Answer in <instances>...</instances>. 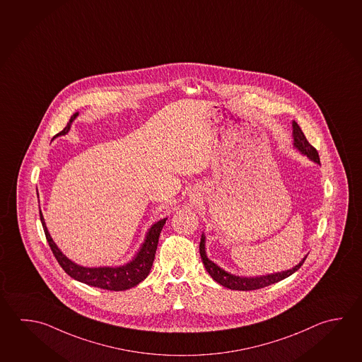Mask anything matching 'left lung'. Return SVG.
Segmentation results:
<instances>
[{
    "label": "left lung",
    "instance_id": "1",
    "mask_svg": "<svg viewBox=\"0 0 362 362\" xmlns=\"http://www.w3.org/2000/svg\"><path fill=\"white\" fill-rule=\"evenodd\" d=\"M292 126H293V145H295V148H297L305 156H308L311 160H314L315 163L320 165L319 153L308 141V139L303 135L301 127L297 125V122H295V121L292 122ZM199 250H200V257H202V260H203V264H204L205 269L211 274V278L216 282L222 284L223 287L236 289V291H252V289L264 288V287L270 286L273 283L279 282V281H282L284 278L292 276L295 272L300 269L303 262L308 257V255L303 257V260L297 264L295 268H292V269L284 270V272H279V273H274V274H268V276H249V278H246V276H233V274H230V273L226 272L222 268H219L217 264L213 263L211 260L208 259L206 252H205L204 235H202V238H200Z\"/></svg>",
    "mask_w": 362,
    "mask_h": 362
}]
</instances>
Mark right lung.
Wrapping results in <instances>:
<instances>
[{
  "instance_id": "obj_1",
  "label": "right lung",
  "mask_w": 362,
  "mask_h": 362,
  "mask_svg": "<svg viewBox=\"0 0 362 362\" xmlns=\"http://www.w3.org/2000/svg\"><path fill=\"white\" fill-rule=\"evenodd\" d=\"M78 115H79L78 112L73 115L65 129L59 132L56 136L67 134L70 130L71 122ZM40 222H42L45 235H46L47 243L49 245L53 255L59 262L61 268L65 270L69 276L79 282L86 283L92 287L108 289V291H125V289L132 288L141 281H144L145 278L148 276L153 262H154V257H156L159 235H160V230L163 228L165 219H167V218L160 219L159 222L151 226V230H148V233H146V237H145L144 243L141 245L140 250L136 252V255L134 257L130 263L125 264L122 267H116V268H110V267L86 268V267L74 263L59 251L56 243H53L52 237L49 236V233H48L42 211H40Z\"/></svg>"
}]
</instances>
